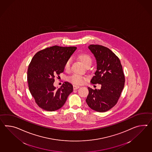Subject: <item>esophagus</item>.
Listing matches in <instances>:
<instances>
[{"instance_id": "obj_1", "label": "esophagus", "mask_w": 152, "mask_h": 152, "mask_svg": "<svg viewBox=\"0 0 152 152\" xmlns=\"http://www.w3.org/2000/svg\"><path fill=\"white\" fill-rule=\"evenodd\" d=\"M73 87H74V89H77L78 88H79L80 87V86L77 85H74L73 86Z\"/></svg>"}]
</instances>
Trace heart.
Segmentation results:
<instances>
[{
	"label": "heart",
	"mask_w": 152,
	"mask_h": 152,
	"mask_svg": "<svg viewBox=\"0 0 152 152\" xmlns=\"http://www.w3.org/2000/svg\"><path fill=\"white\" fill-rule=\"evenodd\" d=\"M77 59L79 61H80L83 65L85 67L91 66L92 63V59L91 56L88 55V54L86 53H80L78 54L77 56ZM71 61L70 60H67L66 61L64 65V69L66 71H69L70 70ZM86 77L79 76L77 75H74L72 76H71L69 78V81L71 82L72 83L76 84V85H81L83 84L86 80Z\"/></svg>",
	"instance_id": "b5f03b06"
}]
</instances>
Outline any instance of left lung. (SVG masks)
Segmentation results:
<instances>
[{"mask_svg":"<svg viewBox=\"0 0 152 152\" xmlns=\"http://www.w3.org/2000/svg\"><path fill=\"white\" fill-rule=\"evenodd\" d=\"M96 60V70L91 82L100 84V89L88 87L86 103L98 112H105L117 103L125 85V76L120 59L113 52L100 45H89Z\"/></svg>","mask_w":152,"mask_h":152,"instance_id":"1","label":"left lung"}]
</instances>
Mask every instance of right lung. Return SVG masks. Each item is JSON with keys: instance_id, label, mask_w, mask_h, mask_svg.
<instances>
[{"instance_id": "right-lung-1", "label": "right lung", "mask_w": 152, "mask_h": 152, "mask_svg": "<svg viewBox=\"0 0 152 152\" xmlns=\"http://www.w3.org/2000/svg\"><path fill=\"white\" fill-rule=\"evenodd\" d=\"M76 49L54 45L37 52L32 58L27 70V82L31 95L42 109H59L73 91V86L68 82L58 89L53 83L55 76L64 72L65 63Z\"/></svg>"}]
</instances>
